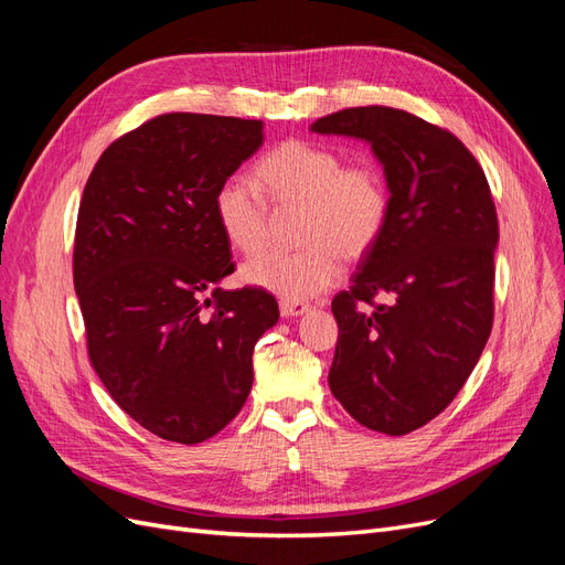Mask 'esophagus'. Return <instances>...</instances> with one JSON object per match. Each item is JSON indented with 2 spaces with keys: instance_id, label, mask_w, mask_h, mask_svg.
Here are the masks:
<instances>
[{
  "instance_id": "1",
  "label": "esophagus",
  "mask_w": 565,
  "mask_h": 565,
  "mask_svg": "<svg viewBox=\"0 0 565 565\" xmlns=\"http://www.w3.org/2000/svg\"><path fill=\"white\" fill-rule=\"evenodd\" d=\"M311 311L309 303H299V301H280V313L282 318H301Z\"/></svg>"
}]
</instances>
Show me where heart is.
<instances>
[{"instance_id":"obj_1","label":"heart","mask_w":565,"mask_h":565,"mask_svg":"<svg viewBox=\"0 0 565 565\" xmlns=\"http://www.w3.org/2000/svg\"><path fill=\"white\" fill-rule=\"evenodd\" d=\"M254 185L231 177L214 195V216L226 243L245 256L266 247L270 212L301 207L299 252H268L243 266L247 285L282 301L313 299L341 278V256L363 259L388 221V188L374 164H347L334 148L285 141L254 167Z\"/></svg>"}]
</instances>
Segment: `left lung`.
I'll list each match as a JSON object with an SVG mask.
<instances>
[{
  "instance_id": "8db88e82",
  "label": "left lung",
  "mask_w": 565,
  "mask_h": 565,
  "mask_svg": "<svg viewBox=\"0 0 565 565\" xmlns=\"http://www.w3.org/2000/svg\"><path fill=\"white\" fill-rule=\"evenodd\" d=\"M311 131L365 141L384 169L388 221L349 292L332 299L339 339L328 382L358 424L403 436L450 405L486 349L494 202L465 143L405 110H339Z\"/></svg>"
}]
</instances>
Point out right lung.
Masks as SVG:
<instances>
[{"label": "right lung", "instance_id": "obj_1", "mask_svg": "<svg viewBox=\"0 0 565 565\" xmlns=\"http://www.w3.org/2000/svg\"><path fill=\"white\" fill-rule=\"evenodd\" d=\"M262 143V119L160 115L108 146L82 193L73 278L92 365L131 419L183 446L241 413L254 344L280 318L264 289L218 287L233 262L214 195Z\"/></svg>", "mask_w": 565, "mask_h": 565}]
</instances>
